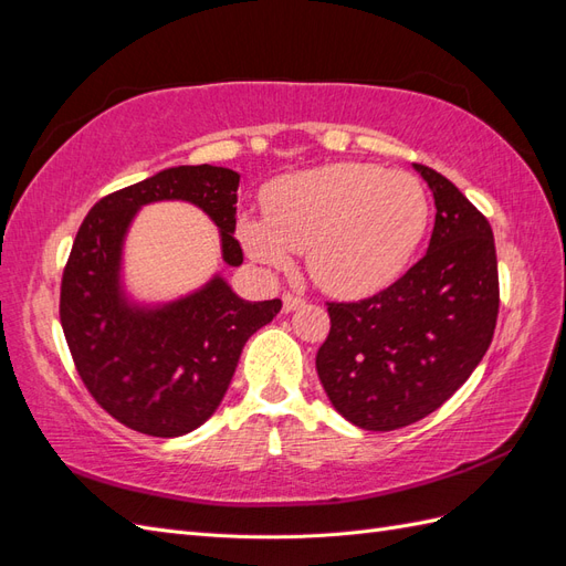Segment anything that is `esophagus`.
<instances>
[{"label": "esophagus", "instance_id": "1", "mask_svg": "<svg viewBox=\"0 0 566 566\" xmlns=\"http://www.w3.org/2000/svg\"><path fill=\"white\" fill-rule=\"evenodd\" d=\"M302 304H304V300L300 295H293V293L283 295V312H295Z\"/></svg>", "mask_w": 566, "mask_h": 566}]
</instances>
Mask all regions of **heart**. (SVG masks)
I'll use <instances>...</instances> for the list:
<instances>
[{
    "instance_id": "heart-1",
    "label": "heart",
    "mask_w": 566,
    "mask_h": 566,
    "mask_svg": "<svg viewBox=\"0 0 566 566\" xmlns=\"http://www.w3.org/2000/svg\"><path fill=\"white\" fill-rule=\"evenodd\" d=\"M427 224L430 200L413 175L335 163L273 184L266 217H243L238 235L262 266L281 271L293 252H306V271L321 290L361 297L399 276Z\"/></svg>"
}]
</instances>
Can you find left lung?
<instances>
[{
    "mask_svg": "<svg viewBox=\"0 0 566 566\" xmlns=\"http://www.w3.org/2000/svg\"><path fill=\"white\" fill-rule=\"evenodd\" d=\"M434 196L424 256L382 293L328 302L316 354L342 418L370 432L413 424L453 397L482 361L499 318V262L486 217L432 167L413 165Z\"/></svg>",
    "mask_w": 566,
    "mask_h": 566,
    "instance_id": "8db88e82",
    "label": "left lung"
}]
</instances>
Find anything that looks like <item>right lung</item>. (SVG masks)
Wrapping results in <instances>:
<instances>
[{
  "label": "right lung",
  "instance_id": "obj_1",
  "mask_svg": "<svg viewBox=\"0 0 566 566\" xmlns=\"http://www.w3.org/2000/svg\"><path fill=\"white\" fill-rule=\"evenodd\" d=\"M238 181L227 167H169L101 198L77 231L61 283V325L84 387L129 430L163 439L193 432L224 399L245 342L281 312V300L238 297L219 273L160 304L132 300L123 283L132 221L160 200L200 208L219 229L221 260L241 266Z\"/></svg>",
  "mask_w": 566,
  "mask_h": 566
}]
</instances>
